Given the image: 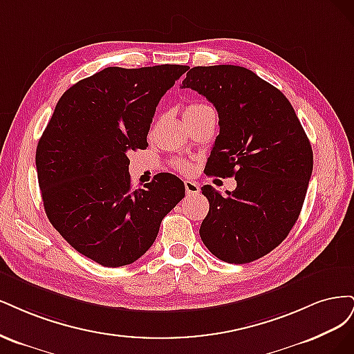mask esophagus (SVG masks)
Listing matches in <instances>:
<instances>
[{"label": "esophagus", "instance_id": "34e87169", "mask_svg": "<svg viewBox=\"0 0 354 354\" xmlns=\"http://www.w3.org/2000/svg\"><path fill=\"white\" fill-rule=\"evenodd\" d=\"M184 185H185L187 196H194V194H198L200 192V187H198V184H196V182L185 180Z\"/></svg>", "mask_w": 354, "mask_h": 354}]
</instances>
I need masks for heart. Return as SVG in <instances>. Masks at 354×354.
<instances>
[{
	"label": "heart",
	"mask_w": 354,
	"mask_h": 354,
	"mask_svg": "<svg viewBox=\"0 0 354 354\" xmlns=\"http://www.w3.org/2000/svg\"><path fill=\"white\" fill-rule=\"evenodd\" d=\"M203 106H206V104H203V102H192V104H189V106L187 107L185 115H187V113H191V111H194V110H197V109L203 107ZM175 166H176L179 170H187V169H188V163H187L185 160H178V162H175Z\"/></svg>",
	"instance_id": "b5f03b06"
}]
</instances>
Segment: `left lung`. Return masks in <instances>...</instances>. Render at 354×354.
Here are the masks:
<instances>
[{
	"mask_svg": "<svg viewBox=\"0 0 354 354\" xmlns=\"http://www.w3.org/2000/svg\"><path fill=\"white\" fill-rule=\"evenodd\" d=\"M182 88L218 110L207 175L236 180L226 197L201 187L210 209L200 236L226 263H250L278 247L299 219L313 170L310 141L287 97L245 67H192Z\"/></svg>",
	"mask_w": 354,
	"mask_h": 354,
	"instance_id": "left-lung-1",
	"label": "left lung"
}]
</instances>
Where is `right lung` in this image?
<instances>
[{"instance_id": "right-lung-1", "label": "right lung", "mask_w": 354, "mask_h": 354, "mask_svg": "<svg viewBox=\"0 0 354 354\" xmlns=\"http://www.w3.org/2000/svg\"><path fill=\"white\" fill-rule=\"evenodd\" d=\"M189 69L107 67L71 86L37 147V172L51 225L76 252L106 268L138 260L165 216L185 197L172 174L132 189L131 150L148 147L158 101Z\"/></svg>"}]
</instances>
